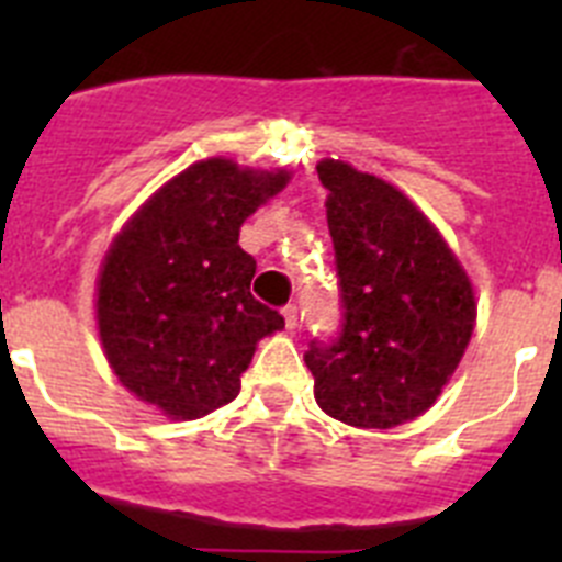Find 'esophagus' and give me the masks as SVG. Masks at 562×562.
<instances>
[{
  "label": "esophagus",
  "instance_id": "34e87169",
  "mask_svg": "<svg viewBox=\"0 0 562 562\" xmlns=\"http://www.w3.org/2000/svg\"><path fill=\"white\" fill-rule=\"evenodd\" d=\"M281 315H284V324H286V329H295L297 326V306L295 304H286L284 310H281Z\"/></svg>",
  "mask_w": 562,
  "mask_h": 562
}]
</instances>
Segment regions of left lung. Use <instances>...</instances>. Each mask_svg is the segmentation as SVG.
I'll return each instance as SVG.
<instances>
[{"instance_id": "left-lung-1", "label": "left lung", "mask_w": 562, "mask_h": 562, "mask_svg": "<svg viewBox=\"0 0 562 562\" xmlns=\"http://www.w3.org/2000/svg\"><path fill=\"white\" fill-rule=\"evenodd\" d=\"M340 278L342 329L304 355L317 405L389 430L430 408L464 357L475 295L434 222L402 191L340 160L317 162Z\"/></svg>"}]
</instances>
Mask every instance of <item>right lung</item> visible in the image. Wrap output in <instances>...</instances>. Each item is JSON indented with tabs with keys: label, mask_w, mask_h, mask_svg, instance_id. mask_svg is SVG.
<instances>
[{
	"label": "right lung",
	"mask_w": 562,
	"mask_h": 562,
	"mask_svg": "<svg viewBox=\"0 0 562 562\" xmlns=\"http://www.w3.org/2000/svg\"><path fill=\"white\" fill-rule=\"evenodd\" d=\"M290 182L225 157L193 162L134 213L98 276V331L114 376L171 419L236 400L256 342L284 317L256 301L250 213Z\"/></svg>",
	"instance_id": "right-lung-1"
}]
</instances>
